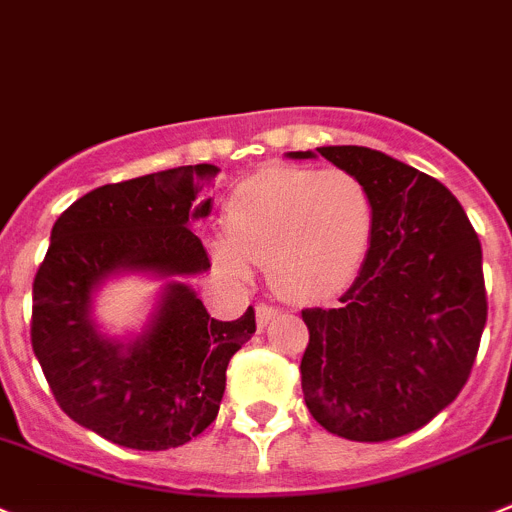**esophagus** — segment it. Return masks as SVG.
<instances>
[{
  "label": "esophagus",
  "instance_id": "esophagus-1",
  "mask_svg": "<svg viewBox=\"0 0 512 512\" xmlns=\"http://www.w3.org/2000/svg\"><path fill=\"white\" fill-rule=\"evenodd\" d=\"M275 315H278V308H275V305L260 303V305H257V326L265 328L267 323H270L272 318H275Z\"/></svg>",
  "mask_w": 512,
  "mask_h": 512
}]
</instances>
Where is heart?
Segmentation results:
<instances>
[{
    "label": "heart",
    "mask_w": 512,
    "mask_h": 512,
    "mask_svg": "<svg viewBox=\"0 0 512 512\" xmlns=\"http://www.w3.org/2000/svg\"><path fill=\"white\" fill-rule=\"evenodd\" d=\"M374 197L343 169L270 164L237 184L224 204L214 260L229 275L247 262L288 298H323L356 278L374 237Z\"/></svg>",
    "instance_id": "heart-1"
}]
</instances>
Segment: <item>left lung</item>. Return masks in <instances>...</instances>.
<instances>
[{
  "label": "left lung",
  "instance_id": "1",
  "mask_svg": "<svg viewBox=\"0 0 512 512\" xmlns=\"http://www.w3.org/2000/svg\"><path fill=\"white\" fill-rule=\"evenodd\" d=\"M315 151L364 179L376 219L341 305L303 310L305 407L331 434L386 442L432 422L470 379L487 321L482 247L432 176L366 146Z\"/></svg>",
  "mask_w": 512,
  "mask_h": 512
}]
</instances>
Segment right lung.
Instances as JSON below:
<instances>
[{
    "instance_id": "1",
    "label": "right lung",
    "mask_w": 512,
    "mask_h": 512,
    "mask_svg": "<svg viewBox=\"0 0 512 512\" xmlns=\"http://www.w3.org/2000/svg\"><path fill=\"white\" fill-rule=\"evenodd\" d=\"M217 166L197 164L93 189L57 217L32 283V351L73 422L108 442L159 452L217 419L227 364L255 333V310L214 321L202 300L169 283L148 331L108 341L90 321L93 288L118 270L161 278L212 267L191 224L212 212L202 197Z\"/></svg>"
}]
</instances>
